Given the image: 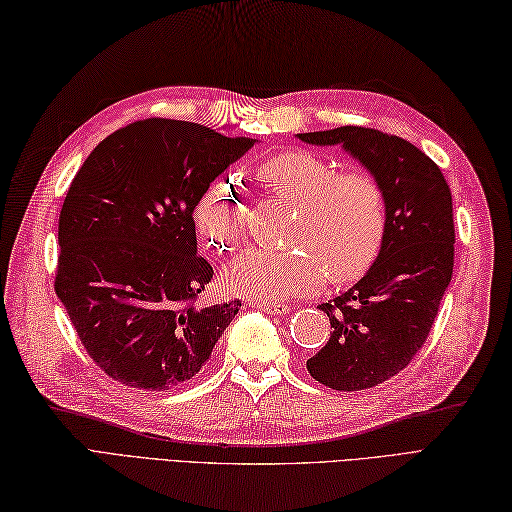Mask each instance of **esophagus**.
I'll return each mask as SVG.
<instances>
[{
    "label": "esophagus",
    "mask_w": 512,
    "mask_h": 512,
    "mask_svg": "<svg viewBox=\"0 0 512 512\" xmlns=\"http://www.w3.org/2000/svg\"><path fill=\"white\" fill-rule=\"evenodd\" d=\"M253 308L262 310L266 314H286L288 312V306H284V303H253Z\"/></svg>",
    "instance_id": "esophagus-1"
}]
</instances>
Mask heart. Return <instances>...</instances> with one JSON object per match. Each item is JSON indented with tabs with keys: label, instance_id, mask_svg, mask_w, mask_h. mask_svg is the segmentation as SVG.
I'll return each instance as SVG.
<instances>
[{
	"label": "heart",
	"instance_id": "heart-1",
	"mask_svg": "<svg viewBox=\"0 0 512 512\" xmlns=\"http://www.w3.org/2000/svg\"><path fill=\"white\" fill-rule=\"evenodd\" d=\"M259 182L297 204L290 239L303 250L248 248L224 270V286L257 303H281L317 292L325 277L350 284L363 277L387 235V198L369 171H339L312 151H281L255 169ZM246 206L233 178L215 180L195 206L204 244L228 253L244 237Z\"/></svg>",
	"mask_w": 512,
	"mask_h": 512
}]
</instances>
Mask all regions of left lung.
Returning <instances> with one entry per match:
<instances>
[{
  "label": "left lung",
  "mask_w": 512,
  "mask_h": 512,
  "mask_svg": "<svg viewBox=\"0 0 512 512\" xmlns=\"http://www.w3.org/2000/svg\"><path fill=\"white\" fill-rule=\"evenodd\" d=\"M308 145H341L376 176L387 198V235L361 281L321 303L330 339L308 372L339 391L396 376L429 336L453 275V202L440 167L409 140L369 127L297 134Z\"/></svg>",
  "instance_id": "obj_1"
}]
</instances>
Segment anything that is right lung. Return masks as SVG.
I'll list each match as a JSON object with an SVG mask.
<instances>
[{"instance_id":"add662e5","label":"right lung","mask_w":512,"mask_h":512,"mask_svg":"<svg viewBox=\"0 0 512 512\" xmlns=\"http://www.w3.org/2000/svg\"><path fill=\"white\" fill-rule=\"evenodd\" d=\"M255 145L198 123L145 118L101 140L59 215L54 290L107 376L165 391L209 361L239 301L200 306L213 268L198 255L193 211Z\"/></svg>"}]
</instances>
